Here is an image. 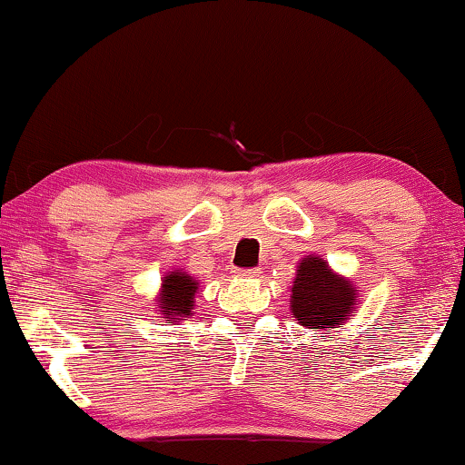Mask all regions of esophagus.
Returning a JSON list of instances; mask_svg holds the SVG:
<instances>
[{
  "label": "esophagus",
  "instance_id": "1",
  "mask_svg": "<svg viewBox=\"0 0 465 465\" xmlns=\"http://www.w3.org/2000/svg\"><path fill=\"white\" fill-rule=\"evenodd\" d=\"M237 277H241V279H258L260 271L258 269H241V271H237Z\"/></svg>",
  "mask_w": 465,
  "mask_h": 465
}]
</instances>
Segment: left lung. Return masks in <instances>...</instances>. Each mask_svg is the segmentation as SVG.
Returning a JSON list of instances; mask_svg holds the SVG:
<instances>
[{"label":"left lung","mask_w":465,"mask_h":465,"mask_svg":"<svg viewBox=\"0 0 465 465\" xmlns=\"http://www.w3.org/2000/svg\"><path fill=\"white\" fill-rule=\"evenodd\" d=\"M290 313L302 328H342L360 304V290L322 256H304L296 266L290 288Z\"/></svg>","instance_id":"1"}]
</instances>
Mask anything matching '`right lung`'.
I'll use <instances>...</instances> for the list:
<instances>
[{"instance_id": "obj_1", "label": "right lung", "mask_w": 465, "mask_h": 465, "mask_svg": "<svg viewBox=\"0 0 465 465\" xmlns=\"http://www.w3.org/2000/svg\"><path fill=\"white\" fill-rule=\"evenodd\" d=\"M199 292V279L177 269L161 279V290L154 298V311L164 326H175L194 313V298Z\"/></svg>"}]
</instances>
